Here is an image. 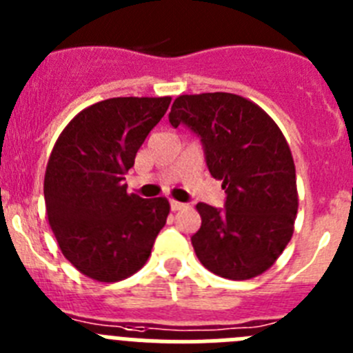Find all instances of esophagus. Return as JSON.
Instances as JSON below:
<instances>
[{
  "label": "esophagus",
  "instance_id": "34e87169",
  "mask_svg": "<svg viewBox=\"0 0 353 353\" xmlns=\"http://www.w3.org/2000/svg\"><path fill=\"white\" fill-rule=\"evenodd\" d=\"M184 208H186V204H181L177 200H170V209H172V211H181V209Z\"/></svg>",
  "mask_w": 353,
  "mask_h": 353
}]
</instances>
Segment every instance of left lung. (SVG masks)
<instances>
[{
	"mask_svg": "<svg viewBox=\"0 0 353 353\" xmlns=\"http://www.w3.org/2000/svg\"><path fill=\"white\" fill-rule=\"evenodd\" d=\"M202 141L205 163L227 193L225 209L199 202L192 236L200 263L228 279L268 271L294 234L299 208L290 148L272 117L232 93L181 94L169 114Z\"/></svg>",
	"mask_w": 353,
	"mask_h": 353,
	"instance_id": "left-lung-1",
	"label": "left lung"
}]
</instances>
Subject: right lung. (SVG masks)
I'll list each match as a JSON object with an SVG mask.
<instances>
[{"label":"right lung","instance_id":"1","mask_svg":"<svg viewBox=\"0 0 353 353\" xmlns=\"http://www.w3.org/2000/svg\"><path fill=\"white\" fill-rule=\"evenodd\" d=\"M170 97H119L81 110L47 161V220L77 271L101 283L121 281L148 262L170 204L126 192L125 174Z\"/></svg>","mask_w":353,"mask_h":353}]
</instances>
